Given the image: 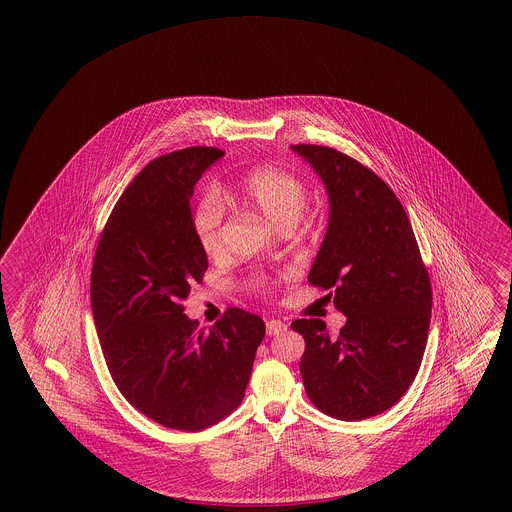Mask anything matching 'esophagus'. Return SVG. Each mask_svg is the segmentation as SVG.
<instances>
[{
  "mask_svg": "<svg viewBox=\"0 0 512 512\" xmlns=\"http://www.w3.org/2000/svg\"><path fill=\"white\" fill-rule=\"evenodd\" d=\"M287 330V325L285 323H281L279 319H270V321H266V334L268 336H278L281 332H285Z\"/></svg>",
  "mask_w": 512,
  "mask_h": 512,
  "instance_id": "obj_1",
  "label": "esophagus"
}]
</instances>
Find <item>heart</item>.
I'll return each mask as SVG.
<instances>
[{
  "mask_svg": "<svg viewBox=\"0 0 512 512\" xmlns=\"http://www.w3.org/2000/svg\"><path fill=\"white\" fill-rule=\"evenodd\" d=\"M240 199L278 229L295 227L308 204V187L295 174L266 165L240 184ZM191 227L202 251L216 257L223 249L225 201L216 187L204 189L191 210Z\"/></svg>",
  "mask_w": 512,
  "mask_h": 512,
  "instance_id": "heart-1",
  "label": "heart"
}]
</instances>
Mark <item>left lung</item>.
Returning <instances> with one entry per match:
<instances>
[{
	"label": "left lung",
	"instance_id": "left-lung-1",
	"mask_svg": "<svg viewBox=\"0 0 512 512\" xmlns=\"http://www.w3.org/2000/svg\"><path fill=\"white\" fill-rule=\"evenodd\" d=\"M328 193V225L308 281L330 291L347 321L298 319L306 340L300 373L326 415L362 420L390 409L415 381L428 340L432 285L402 202L357 159L334 148L293 144Z\"/></svg>",
	"mask_w": 512,
	"mask_h": 512
}]
</instances>
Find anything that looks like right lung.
<instances>
[{
  "instance_id": "obj_1",
  "label": "right lung",
  "mask_w": 512,
  "mask_h": 512,
  "mask_svg": "<svg viewBox=\"0 0 512 512\" xmlns=\"http://www.w3.org/2000/svg\"><path fill=\"white\" fill-rule=\"evenodd\" d=\"M225 152L193 146L148 163L116 202L93 259V321L125 400L161 426L201 432L234 411L264 338L231 308L212 328L184 313L208 268L191 227L193 187Z\"/></svg>"
}]
</instances>
